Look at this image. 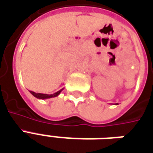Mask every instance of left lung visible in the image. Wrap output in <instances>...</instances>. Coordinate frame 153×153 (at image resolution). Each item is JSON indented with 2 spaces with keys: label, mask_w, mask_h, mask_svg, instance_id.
Returning a JSON list of instances; mask_svg holds the SVG:
<instances>
[{
  "label": "left lung",
  "mask_w": 153,
  "mask_h": 153,
  "mask_svg": "<svg viewBox=\"0 0 153 153\" xmlns=\"http://www.w3.org/2000/svg\"><path fill=\"white\" fill-rule=\"evenodd\" d=\"M115 105H117V103H116V104H115Z\"/></svg>",
  "instance_id": "8db88e82"
}]
</instances>
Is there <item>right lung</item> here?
<instances>
[{"mask_svg": "<svg viewBox=\"0 0 153 153\" xmlns=\"http://www.w3.org/2000/svg\"><path fill=\"white\" fill-rule=\"evenodd\" d=\"M63 90L60 89V91H58L56 93H53V94H44V93H36L33 91H30V93H31L33 96H34L35 97H37L38 99H47V98H51V97H57L60 93L61 91Z\"/></svg>", "mask_w": 153, "mask_h": 153, "instance_id": "add662e5", "label": "right lung"}]
</instances>
